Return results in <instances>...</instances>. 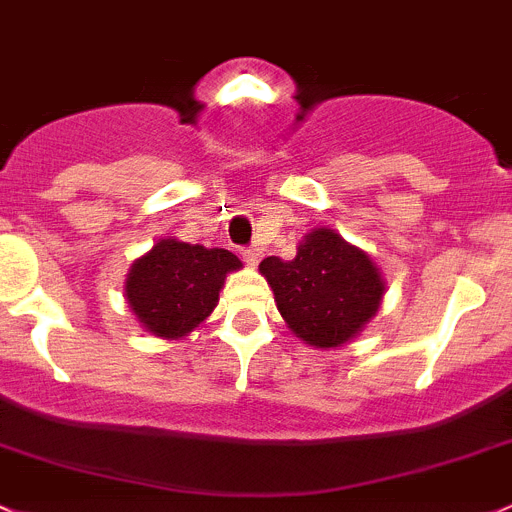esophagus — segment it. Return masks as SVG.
Here are the masks:
<instances>
[{
    "label": "esophagus",
    "instance_id": "1",
    "mask_svg": "<svg viewBox=\"0 0 512 512\" xmlns=\"http://www.w3.org/2000/svg\"><path fill=\"white\" fill-rule=\"evenodd\" d=\"M263 256V249H258V246H246V249H241V258H244L249 266H256L258 261H261Z\"/></svg>",
    "mask_w": 512,
    "mask_h": 512
}]
</instances>
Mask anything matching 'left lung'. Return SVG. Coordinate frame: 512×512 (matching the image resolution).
Here are the masks:
<instances>
[{
	"instance_id": "left-lung-1",
	"label": "left lung",
	"mask_w": 512,
	"mask_h": 512,
	"mask_svg": "<svg viewBox=\"0 0 512 512\" xmlns=\"http://www.w3.org/2000/svg\"><path fill=\"white\" fill-rule=\"evenodd\" d=\"M276 308L295 337L313 347H342L377 315L384 281L372 258L333 229H313L291 261L263 258L258 266Z\"/></svg>"
}]
</instances>
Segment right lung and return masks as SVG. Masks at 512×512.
I'll return each instance as SVG.
<instances>
[{
  "instance_id": "1",
  "label": "right lung",
  "mask_w": 512,
  "mask_h": 512,
  "mask_svg": "<svg viewBox=\"0 0 512 512\" xmlns=\"http://www.w3.org/2000/svg\"><path fill=\"white\" fill-rule=\"evenodd\" d=\"M239 268V258L226 249L160 239L133 263L125 295L147 333L179 340L212 315L226 273Z\"/></svg>"
}]
</instances>
